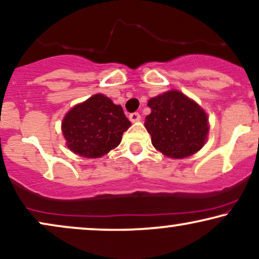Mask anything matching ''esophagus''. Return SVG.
<instances>
[{
    "mask_svg": "<svg viewBox=\"0 0 259 259\" xmlns=\"http://www.w3.org/2000/svg\"><path fill=\"white\" fill-rule=\"evenodd\" d=\"M130 120L132 121V122H138V121H140V114L139 113H131Z\"/></svg>",
    "mask_w": 259,
    "mask_h": 259,
    "instance_id": "1",
    "label": "esophagus"
}]
</instances>
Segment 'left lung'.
<instances>
[{"label":"left lung","instance_id":"obj_1","mask_svg":"<svg viewBox=\"0 0 259 259\" xmlns=\"http://www.w3.org/2000/svg\"><path fill=\"white\" fill-rule=\"evenodd\" d=\"M151 114L145 127L152 145L171 158H184L202 149L209 132L202 108L179 91H169L148 102Z\"/></svg>","mask_w":259,"mask_h":259}]
</instances>
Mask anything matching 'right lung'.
<instances>
[{"instance_id":"add662e5","label":"right lung","mask_w":259,"mask_h":259,"mask_svg":"<svg viewBox=\"0 0 259 259\" xmlns=\"http://www.w3.org/2000/svg\"><path fill=\"white\" fill-rule=\"evenodd\" d=\"M130 126L120 105L103 95H95L68 111L62 132L74 154L97 158L116 148Z\"/></svg>"}]
</instances>
